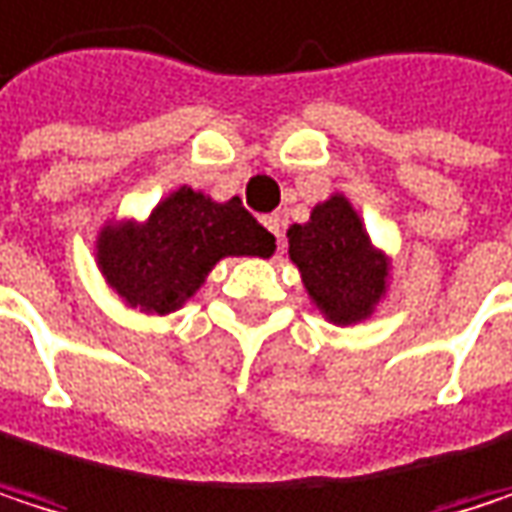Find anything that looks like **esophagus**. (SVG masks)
<instances>
[{
    "label": "esophagus",
    "mask_w": 512,
    "mask_h": 512,
    "mask_svg": "<svg viewBox=\"0 0 512 512\" xmlns=\"http://www.w3.org/2000/svg\"><path fill=\"white\" fill-rule=\"evenodd\" d=\"M262 223H265V229L280 241V235H283V220H280V214H265Z\"/></svg>",
    "instance_id": "obj_1"
}]
</instances>
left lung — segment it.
<instances>
[{"label": "left lung", "instance_id": "left-lung-1", "mask_svg": "<svg viewBox=\"0 0 512 512\" xmlns=\"http://www.w3.org/2000/svg\"><path fill=\"white\" fill-rule=\"evenodd\" d=\"M286 238L313 307L331 325L349 328L373 319L390 292L393 262L373 244L346 193L322 199L307 223L289 226Z\"/></svg>", "mask_w": 512, "mask_h": 512}]
</instances>
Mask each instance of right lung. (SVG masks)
Instances as JSON below:
<instances>
[{
	"label": "right lung",
	"mask_w": 512,
	"mask_h": 512,
	"mask_svg": "<svg viewBox=\"0 0 512 512\" xmlns=\"http://www.w3.org/2000/svg\"><path fill=\"white\" fill-rule=\"evenodd\" d=\"M274 235L238 196L217 202L187 184L166 193L145 217H110L95 238V265L130 310H181L226 256L274 253Z\"/></svg>",
	"instance_id": "obj_1"
}]
</instances>
